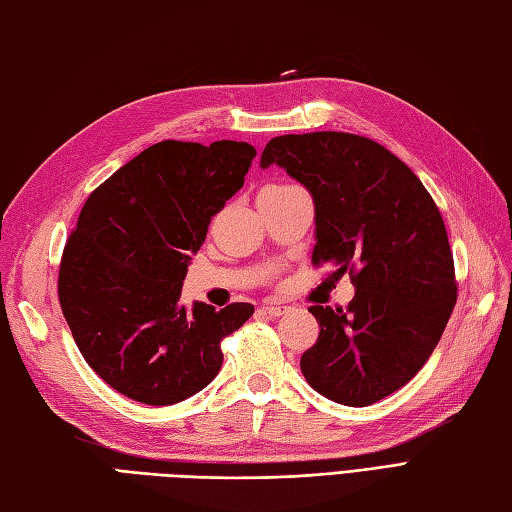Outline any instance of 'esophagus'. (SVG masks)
I'll list each match as a JSON object with an SVG mask.
<instances>
[{
  "mask_svg": "<svg viewBox=\"0 0 512 512\" xmlns=\"http://www.w3.org/2000/svg\"><path fill=\"white\" fill-rule=\"evenodd\" d=\"M260 313H265L269 317H280L286 313V306L276 304V302H265L263 306H260Z\"/></svg>",
  "mask_w": 512,
  "mask_h": 512,
  "instance_id": "34e87169",
  "label": "esophagus"
}]
</instances>
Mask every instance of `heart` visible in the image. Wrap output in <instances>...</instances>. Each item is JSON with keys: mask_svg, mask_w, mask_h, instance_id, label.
<instances>
[{"mask_svg": "<svg viewBox=\"0 0 512 512\" xmlns=\"http://www.w3.org/2000/svg\"><path fill=\"white\" fill-rule=\"evenodd\" d=\"M271 189H280V186H291V184H269Z\"/></svg>", "mask_w": 512, "mask_h": 512, "instance_id": "1", "label": "heart"}]
</instances>
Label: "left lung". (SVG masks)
<instances>
[{
    "instance_id": "obj_1",
    "label": "left lung",
    "mask_w": 512,
    "mask_h": 512,
    "mask_svg": "<svg viewBox=\"0 0 512 512\" xmlns=\"http://www.w3.org/2000/svg\"><path fill=\"white\" fill-rule=\"evenodd\" d=\"M284 167L315 199L313 265L350 273L356 295L310 306L319 339L299 367L317 393L369 406L402 389L434 352L458 297L439 206L384 145L350 132L284 134L260 165Z\"/></svg>"
}]
</instances>
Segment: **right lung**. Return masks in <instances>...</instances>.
I'll return each instance as SVG.
<instances>
[{"mask_svg":"<svg viewBox=\"0 0 512 512\" xmlns=\"http://www.w3.org/2000/svg\"><path fill=\"white\" fill-rule=\"evenodd\" d=\"M254 156L243 141H162L84 202L60 258V308L89 367L130 400L167 406L202 391L221 341L254 315L243 302L178 304L191 254Z\"/></svg>","mask_w":512,"mask_h":512,"instance_id":"right-lung-1","label":"right lung"}]
</instances>
